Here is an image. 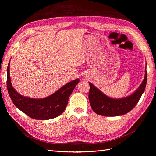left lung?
<instances>
[{"mask_svg":"<svg viewBox=\"0 0 156 156\" xmlns=\"http://www.w3.org/2000/svg\"><path fill=\"white\" fill-rule=\"evenodd\" d=\"M145 72L144 80L136 90L128 96L118 99L108 97L89 82L88 99L92 110L96 114L104 116H121L132 110L145 90L147 77L146 67Z\"/></svg>","mask_w":156,"mask_h":156,"instance_id":"1","label":"left lung"}]
</instances>
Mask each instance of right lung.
<instances>
[{
	"label": "right lung",
	"instance_id": "add662e5",
	"mask_svg": "<svg viewBox=\"0 0 156 156\" xmlns=\"http://www.w3.org/2000/svg\"><path fill=\"white\" fill-rule=\"evenodd\" d=\"M10 61L7 69V87L9 95L16 108L29 117L38 120L55 118L64 111L70 95L79 83L77 78L66 83L52 95L34 99L20 94L12 87L10 77Z\"/></svg>",
	"mask_w": 156,
	"mask_h": 156
}]
</instances>
